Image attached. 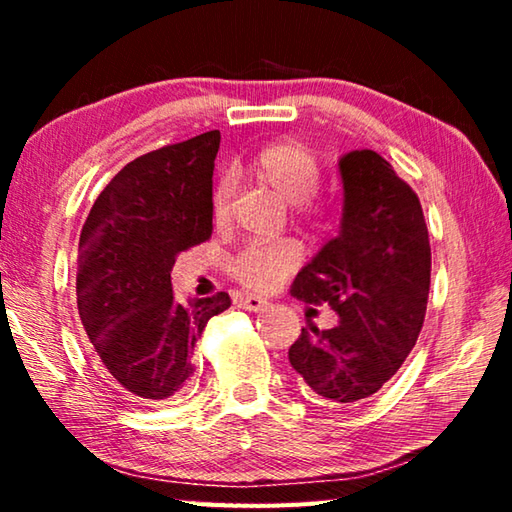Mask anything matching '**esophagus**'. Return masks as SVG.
Listing matches in <instances>:
<instances>
[{
  "instance_id": "obj_1",
  "label": "esophagus",
  "mask_w": 512,
  "mask_h": 512,
  "mask_svg": "<svg viewBox=\"0 0 512 512\" xmlns=\"http://www.w3.org/2000/svg\"><path fill=\"white\" fill-rule=\"evenodd\" d=\"M239 305L248 311H262L268 307V300L262 296H244L239 300Z\"/></svg>"
}]
</instances>
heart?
<instances>
[{"instance_id":"b5f03b06","label":"heart","mask_w":512,"mask_h":512,"mask_svg":"<svg viewBox=\"0 0 512 512\" xmlns=\"http://www.w3.org/2000/svg\"><path fill=\"white\" fill-rule=\"evenodd\" d=\"M248 171L273 187L284 201L293 203L302 219L323 223L329 216V201L316 192L323 173L307 144L298 140L266 144L248 160ZM232 196H235V183L230 176H221L214 183L210 196L214 223L223 225L228 221ZM298 262L300 248L289 239L253 244L241 250L235 259V275L246 289L268 293L282 287Z\"/></svg>"}]
</instances>
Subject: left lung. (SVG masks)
Wrapping results in <instances>:
<instances>
[{"mask_svg": "<svg viewBox=\"0 0 512 512\" xmlns=\"http://www.w3.org/2000/svg\"><path fill=\"white\" fill-rule=\"evenodd\" d=\"M339 237L293 280L302 302H327L341 323L302 327L289 348L293 370L327 404L375 395L409 357L427 314L431 246L418 194L375 151L339 162Z\"/></svg>", "mask_w": 512, "mask_h": 512, "instance_id": "8db88e82", "label": "left lung"}]
</instances>
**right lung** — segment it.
<instances>
[{
  "mask_svg": "<svg viewBox=\"0 0 512 512\" xmlns=\"http://www.w3.org/2000/svg\"><path fill=\"white\" fill-rule=\"evenodd\" d=\"M221 133L167 144L128 162L83 223L76 302L103 370L128 395L162 402L192 375L207 320L228 309L225 291L180 305L176 255L212 237V173Z\"/></svg>",
  "mask_w": 512,
  "mask_h": 512,
  "instance_id": "obj_1",
  "label": "right lung"
}]
</instances>
